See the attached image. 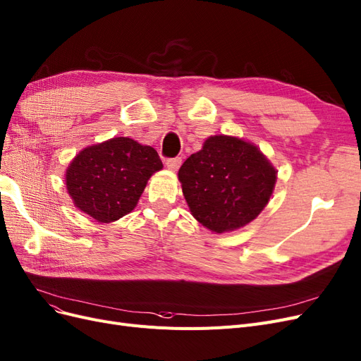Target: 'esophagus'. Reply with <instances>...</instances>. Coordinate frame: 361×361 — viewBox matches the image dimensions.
I'll use <instances>...</instances> for the list:
<instances>
[{"label": "esophagus", "mask_w": 361, "mask_h": 361, "mask_svg": "<svg viewBox=\"0 0 361 361\" xmlns=\"http://www.w3.org/2000/svg\"><path fill=\"white\" fill-rule=\"evenodd\" d=\"M166 166L171 169V171H177L181 165V157H172V159H166L165 160Z\"/></svg>", "instance_id": "1"}]
</instances>
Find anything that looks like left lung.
<instances>
[{"mask_svg":"<svg viewBox=\"0 0 361 361\" xmlns=\"http://www.w3.org/2000/svg\"><path fill=\"white\" fill-rule=\"evenodd\" d=\"M178 180L192 216L223 233L243 228L268 205L276 169L255 144L214 135L181 165Z\"/></svg>","mask_w":361,"mask_h":361,"instance_id":"left-lung-1","label":"left lung"}]
</instances>
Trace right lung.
<instances>
[{"label": "right lung", "instance_id": "1", "mask_svg": "<svg viewBox=\"0 0 361 361\" xmlns=\"http://www.w3.org/2000/svg\"><path fill=\"white\" fill-rule=\"evenodd\" d=\"M164 168L157 152L128 137L86 147L65 173L74 205L99 223H111L137 207L147 181Z\"/></svg>", "mask_w": 361, "mask_h": 361}]
</instances>
